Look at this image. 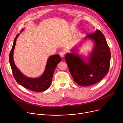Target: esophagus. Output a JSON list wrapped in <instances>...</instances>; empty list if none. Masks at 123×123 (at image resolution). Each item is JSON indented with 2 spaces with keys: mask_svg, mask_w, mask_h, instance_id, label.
Returning a JSON list of instances; mask_svg holds the SVG:
<instances>
[{
  "mask_svg": "<svg viewBox=\"0 0 123 123\" xmlns=\"http://www.w3.org/2000/svg\"><path fill=\"white\" fill-rule=\"evenodd\" d=\"M65 52H63V51H61L59 53V55L60 56V57H62V58H63L64 57V55H65Z\"/></svg>",
  "mask_w": 123,
  "mask_h": 123,
  "instance_id": "esophagus-1",
  "label": "esophagus"
}]
</instances>
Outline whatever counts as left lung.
I'll list each match as a JSON object with an SVG mask.
<instances>
[{"label":"left lung","mask_w":123,"mask_h":123,"mask_svg":"<svg viewBox=\"0 0 123 123\" xmlns=\"http://www.w3.org/2000/svg\"><path fill=\"white\" fill-rule=\"evenodd\" d=\"M85 38L91 39L95 43L87 63L75 53H67L65 56V60L74 80L82 86L93 85L104 78L108 73L111 59L110 49L101 31L97 30Z\"/></svg>","instance_id":"left-lung-1"}]
</instances>
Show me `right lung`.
<instances>
[{"label": "right lung", "instance_id": "right-lung-1", "mask_svg": "<svg viewBox=\"0 0 123 123\" xmlns=\"http://www.w3.org/2000/svg\"><path fill=\"white\" fill-rule=\"evenodd\" d=\"M23 30L22 29L21 31ZM18 33L15 37L13 46L10 52L9 59L12 72L16 82L24 88L34 92H42L46 90L50 86L53 73L58 63L61 61L60 55H52L48 58L46 68L43 75L37 78H30L25 77L16 67L13 58L14 49Z\"/></svg>", "mask_w": 123, "mask_h": 123}]
</instances>
